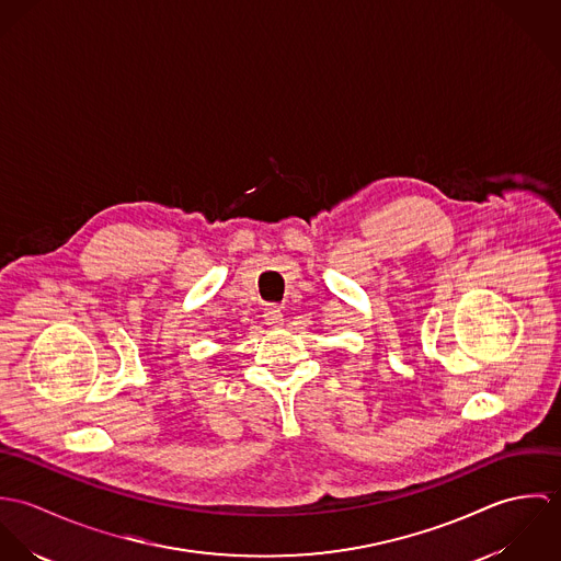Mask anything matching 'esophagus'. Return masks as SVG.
Listing matches in <instances>:
<instances>
[{
    "mask_svg": "<svg viewBox=\"0 0 561 561\" xmlns=\"http://www.w3.org/2000/svg\"><path fill=\"white\" fill-rule=\"evenodd\" d=\"M263 318H265V321H267L270 325H278V323L283 321V311H280V307H276V305H267V307L263 309Z\"/></svg>",
    "mask_w": 561,
    "mask_h": 561,
    "instance_id": "34e87169",
    "label": "esophagus"
}]
</instances>
